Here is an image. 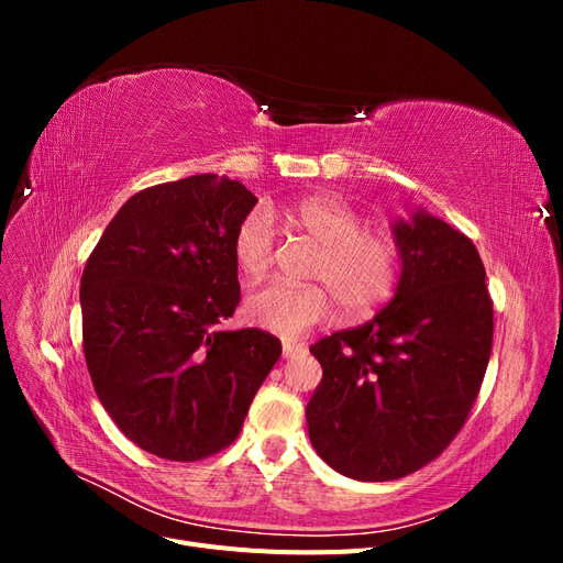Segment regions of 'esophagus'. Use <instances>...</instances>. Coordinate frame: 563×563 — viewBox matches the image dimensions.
<instances>
[{"label":"esophagus","instance_id":"1","mask_svg":"<svg viewBox=\"0 0 563 563\" xmlns=\"http://www.w3.org/2000/svg\"><path fill=\"white\" fill-rule=\"evenodd\" d=\"M282 350H284V356H286V360H291V356H296V354L305 352V345H302V343H291V340H284Z\"/></svg>","mask_w":563,"mask_h":563}]
</instances>
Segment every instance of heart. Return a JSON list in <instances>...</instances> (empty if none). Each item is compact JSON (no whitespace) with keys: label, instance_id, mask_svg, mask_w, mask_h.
<instances>
[{"label":"heart","instance_id":"obj_1","mask_svg":"<svg viewBox=\"0 0 563 563\" xmlns=\"http://www.w3.org/2000/svg\"><path fill=\"white\" fill-rule=\"evenodd\" d=\"M286 218L319 244L310 275L321 284L261 286L244 302V314L253 327L298 338L331 319L335 298L345 312L364 317L395 296L401 279V249L391 234L364 230L362 216L347 201L331 195L305 197L286 209ZM232 253L236 267L251 279L263 277L275 263L277 230L265 207L251 209L240 220Z\"/></svg>","mask_w":563,"mask_h":563}]
</instances>
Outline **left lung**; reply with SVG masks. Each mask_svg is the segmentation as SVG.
<instances>
[{
	"mask_svg": "<svg viewBox=\"0 0 563 563\" xmlns=\"http://www.w3.org/2000/svg\"><path fill=\"white\" fill-rule=\"evenodd\" d=\"M401 279L364 327L317 340L323 368L305 408L314 451L350 479L391 482L455 439L479 397L493 300L479 251L430 213L395 225Z\"/></svg>",
	"mask_w": 563,
	"mask_h": 563,
	"instance_id": "8db88e82",
	"label": "left lung"
}]
</instances>
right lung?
Instances as JSON below:
<instances>
[{
    "mask_svg": "<svg viewBox=\"0 0 563 563\" xmlns=\"http://www.w3.org/2000/svg\"><path fill=\"white\" fill-rule=\"evenodd\" d=\"M255 201L216 174L152 185L117 211L84 267L96 395L133 444L164 460L228 449L282 354L267 331L220 329L242 298L232 240Z\"/></svg>",
    "mask_w": 563,
    "mask_h": 563,
    "instance_id": "add662e5",
    "label": "right lung"
}]
</instances>
